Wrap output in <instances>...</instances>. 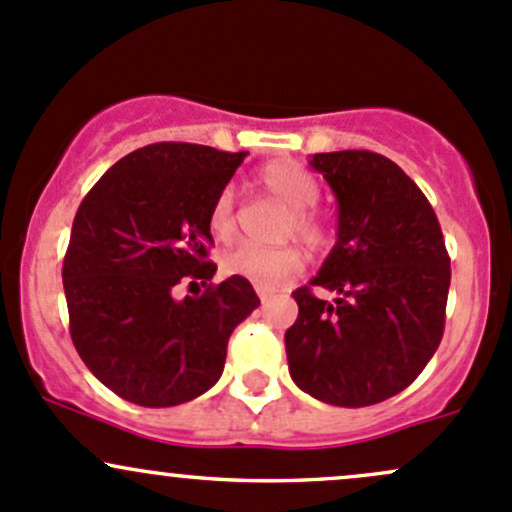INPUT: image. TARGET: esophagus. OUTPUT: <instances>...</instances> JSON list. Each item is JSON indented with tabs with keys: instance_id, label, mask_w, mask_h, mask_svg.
<instances>
[{
	"instance_id": "1",
	"label": "esophagus",
	"mask_w": 512,
	"mask_h": 512,
	"mask_svg": "<svg viewBox=\"0 0 512 512\" xmlns=\"http://www.w3.org/2000/svg\"><path fill=\"white\" fill-rule=\"evenodd\" d=\"M256 293H258V298H261L263 305H266V302H271L273 295H276V293H273V290H268V288H258Z\"/></svg>"
}]
</instances>
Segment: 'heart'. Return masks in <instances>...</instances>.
I'll list each match as a JSON object with an SVG mask.
<instances>
[{"label": "heart", "mask_w": 512, "mask_h": 512, "mask_svg": "<svg viewBox=\"0 0 512 512\" xmlns=\"http://www.w3.org/2000/svg\"><path fill=\"white\" fill-rule=\"evenodd\" d=\"M258 183L271 195L293 207V229L302 241L320 246L327 241V224L315 212L320 200V185L315 175L295 161H276L258 173ZM210 232L217 239H227L234 229V190L217 192L210 207ZM302 258L293 246H261L254 241H241L222 256V271L227 276L246 278L256 288H276L283 278L298 273Z\"/></svg>", "instance_id": "heart-1"}]
</instances>
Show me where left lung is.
<instances>
[{"mask_svg":"<svg viewBox=\"0 0 512 512\" xmlns=\"http://www.w3.org/2000/svg\"><path fill=\"white\" fill-rule=\"evenodd\" d=\"M310 166L337 197L339 224L320 273L293 293L290 378L322 403L366 408L408 388L437 351L452 268L432 205L390 158L334 151Z\"/></svg>","mask_w":512,"mask_h":512,"instance_id":"obj_1","label":"left lung"}]
</instances>
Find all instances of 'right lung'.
<instances>
[{
  "label": "right lung",
  "mask_w": 512,
  "mask_h": 512,
  "mask_svg": "<svg viewBox=\"0 0 512 512\" xmlns=\"http://www.w3.org/2000/svg\"><path fill=\"white\" fill-rule=\"evenodd\" d=\"M246 151L151 144L114 163L75 214L63 288L85 366L144 408L188 403L219 381L234 327L261 305L246 278L175 301L183 279L210 283V207Z\"/></svg>",
  "instance_id": "1"
}]
</instances>
